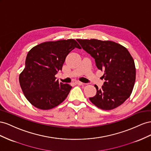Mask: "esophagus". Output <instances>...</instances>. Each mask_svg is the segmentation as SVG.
<instances>
[{
  "label": "esophagus",
  "instance_id": "esophagus-1",
  "mask_svg": "<svg viewBox=\"0 0 151 151\" xmlns=\"http://www.w3.org/2000/svg\"><path fill=\"white\" fill-rule=\"evenodd\" d=\"M75 83L76 85H81L83 84V83L81 82V81H75Z\"/></svg>",
  "mask_w": 151,
  "mask_h": 151
}]
</instances>
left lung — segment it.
Instances as JSON below:
<instances>
[{
  "label": "left lung",
  "instance_id": "8db88e82",
  "mask_svg": "<svg viewBox=\"0 0 151 151\" xmlns=\"http://www.w3.org/2000/svg\"><path fill=\"white\" fill-rule=\"evenodd\" d=\"M82 49L95 59L99 70L104 71L105 81L96 95L89 99L103 110L122 105L132 93L135 81L134 61L125 47L112 41L77 39Z\"/></svg>",
  "mask_w": 151,
  "mask_h": 151
}]
</instances>
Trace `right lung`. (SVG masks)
<instances>
[{"label":"right lung","mask_w":151,"mask_h":151,"mask_svg":"<svg viewBox=\"0 0 151 151\" xmlns=\"http://www.w3.org/2000/svg\"><path fill=\"white\" fill-rule=\"evenodd\" d=\"M75 48L81 47L76 40L68 39L42 43L28 52L19 80L26 98L33 106L50 109L65 100L72 87L59 83L55 75L62 70L67 55Z\"/></svg>","instance_id":"obj_1"}]
</instances>
